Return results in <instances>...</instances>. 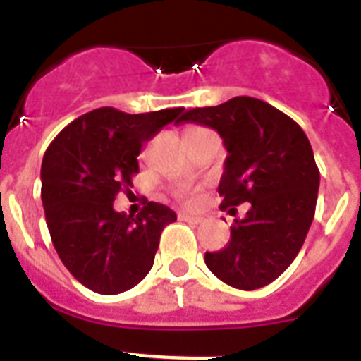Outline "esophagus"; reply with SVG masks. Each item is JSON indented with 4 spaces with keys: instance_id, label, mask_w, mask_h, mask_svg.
<instances>
[{
    "instance_id": "obj_1",
    "label": "esophagus",
    "mask_w": 361,
    "mask_h": 361,
    "mask_svg": "<svg viewBox=\"0 0 361 361\" xmlns=\"http://www.w3.org/2000/svg\"><path fill=\"white\" fill-rule=\"evenodd\" d=\"M180 219L183 221H189V223H202L204 217H200V215H191V214H180Z\"/></svg>"
}]
</instances>
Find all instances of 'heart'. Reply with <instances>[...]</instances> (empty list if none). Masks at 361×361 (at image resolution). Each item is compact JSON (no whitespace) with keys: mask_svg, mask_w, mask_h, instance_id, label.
Here are the masks:
<instances>
[{"mask_svg":"<svg viewBox=\"0 0 361 361\" xmlns=\"http://www.w3.org/2000/svg\"><path fill=\"white\" fill-rule=\"evenodd\" d=\"M197 130H202L200 127H189V129L185 130V135H191V133H197ZM178 197H180L181 202H185V204H192L195 200H197V195L192 191H180L178 192Z\"/></svg>","mask_w":361,"mask_h":361,"instance_id":"1","label":"heart"}]
</instances>
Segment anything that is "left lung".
I'll list each match as a JSON object with an SVG mask.
<instances>
[{"label": "left lung", "mask_w": 361, "mask_h": 361, "mask_svg": "<svg viewBox=\"0 0 361 361\" xmlns=\"http://www.w3.org/2000/svg\"><path fill=\"white\" fill-rule=\"evenodd\" d=\"M189 121L217 130L228 152L221 208L251 204L225 249L206 252L204 262L234 288H262L290 266L313 223L320 183L313 147L296 121L260 99L187 110L178 123Z\"/></svg>", "instance_id": "8db88e82"}]
</instances>
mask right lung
I'll use <instances>...</instances> for the list:
<instances>
[{
	"instance_id": "right-lung-1",
	"label": "right lung",
	"mask_w": 361,
	"mask_h": 361,
	"mask_svg": "<svg viewBox=\"0 0 361 361\" xmlns=\"http://www.w3.org/2000/svg\"><path fill=\"white\" fill-rule=\"evenodd\" d=\"M183 114L97 109L76 118L48 146L41 198L48 232L61 262L97 294H120L152 269L161 232L176 221L169 206L147 202L133 217L116 212L120 191L133 187L142 144Z\"/></svg>"
}]
</instances>
